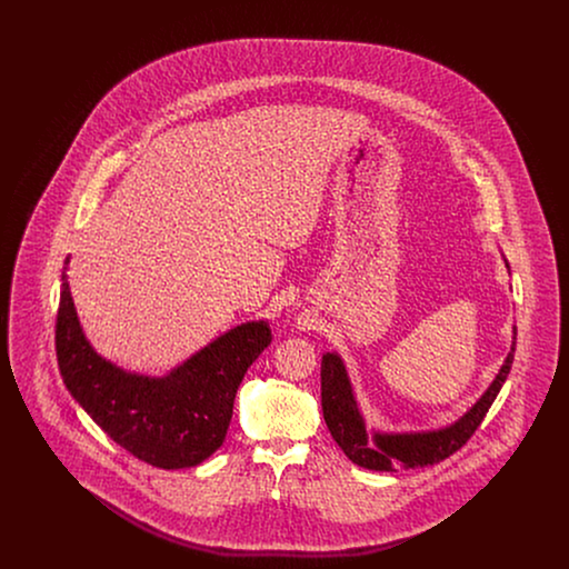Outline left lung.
I'll list each match as a JSON object with an SVG mask.
<instances>
[{"label":"left lung","mask_w":569,"mask_h":569,"mask_svg":"<svg viewBox=\"0 0 569 569\" xmlns=\"http://www.w3.org/2000/svg\"><path fill=\"white\" fill-rule=\"evenodd\" d=\"M516 328L512 350L508 353L501 371L490 383L480 401L471 407L455 425L429 431V433L403 435H373V443H369V435L365 420L353 401L352 386L346 373V367L337 353L322 356V411H325L326 427L346 457L373 471H397V467L416 469L435 465L439 460L448 459L460 450L476 429L482 425L488 409L497 399L503 381L515 362Z\"/></svg>","instance_id":"8db88e82"}]
</instances>
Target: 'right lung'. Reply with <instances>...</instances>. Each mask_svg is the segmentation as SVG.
Masks as SVG:
<instances>
[{
	"label": "right lung",
	"instance_id": "1",
	"mask_svg": "<svg viewBox=\"0 0 569 569\" xmlns=\"http://www.w3.org/2000/svg\"><path fill=\"white\" fill-rule=\"evenodd\" d=\"M61 281L54 350L63 383L79 406L117 446L153 467L183 469L209 459L226 439L239 383L271 343L269 325L232 328L166 378L136 376L93 352L66 271Z\"/></svg>",
	"mask_w": 569,
	"mask_h": 569
}]
</instances>
